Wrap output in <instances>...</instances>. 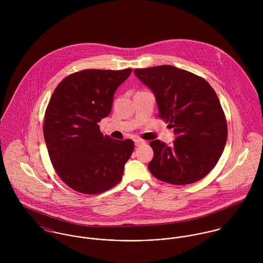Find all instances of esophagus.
Returning a JSON list of instances; mask_svg holds the SVG:
<instances>
[{"label": "esophagus", "mask_w": 263, "mask_h": 263, "mask_svg": "<svg viewBox=\"0 0 263 263\" xmlns=\"http://www.w3.org/2000/svg\"><path fill=\"white\" fill-rule=\"evenodd\" d=\"M143 144H145V142H144L143 140H141V139H136V140H135V145H136L137 147H139V146H141V145H143Z\"/></svg>", "instance_id": "obj_1"}]
</instances>
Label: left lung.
Segmentation results:
<instances>
[{"mask_svg":"<svg viewBox=\"0 0 263 263\" xmlns=\"http://www.w3.org/2000/svg\"><path fill=\"white\" fill-rule=\"evenodd\" d=\"M153 91L158 116L174 128L172 145L155 140L149 170L157 179L185 185L202 179L225 149V113L211 85L201 77L172 66L134 70Z\"/></svg>","mask_w":263,"mask_h":263,"instance_id":"8db88e82","label":"left lung"}]
</instances>
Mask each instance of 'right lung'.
Wrapping results in <instances>:
<instances>
[{
	"mask_svg": "<svg viewBox=\"0 0 263 263\" xmlns=\"http://www.w3.org/2000/svg\"><path fill=\"white\" fill-rule=\"evenodd\" d=\"M132 71L83 70L66 77L51 95L44 141L57 174L78 192L98 194L122 178L135 144L104 136L98 122L109 115L114 93Z\"/></svg>",
	"mask_w": 263,
	"mask_h": 263,
	"instance_id": "right-lung-1",
	"label": "right lung"
}]
</instances>
